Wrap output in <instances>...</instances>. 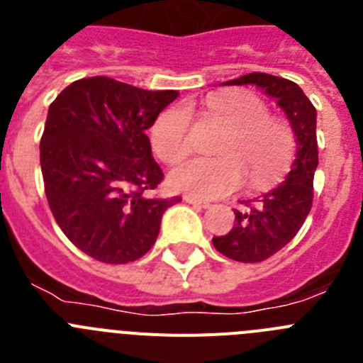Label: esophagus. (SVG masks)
Segmentation results:
<instances>
[{"mask_svg": "<svg viewBox=\"0 0 363 363\" xmlns=\"http://www.w3.org/2000/svg\"><path fill=\"white\" fill-rule=\"evenodd\" d=\"M184 200L187 201V203L194 205V207H200V209H207V207L211 205L207 200H200V198H194V196H184Z\"/></svg>", "mask_w": 363, "mask_h": 363, "instance_id": "obj_1", "label": "esophagus"}]
</instances>
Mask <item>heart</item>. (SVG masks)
<instances>
[{
  "instance_id": "obj_1",
  "label": "heart",
  "mask_w": 363,
  "mask_h": 363,
  "mask_svg": "<svg viewBox=\"0 0 363 363\" xmlns=\"http://www.w3.org/2000/svg\"><path fill=\"white\" fill-rule=\"evenodd\" d=\"M205 108L227 123L218 158H192L171 172L174 191L194 198H220L238 191L245 178L262 191L281 178L293 156L289 127L267 114V105L249 91L211 94ZM191 112L184 107L163 111L150 129V145L162 162L178 163L191 152Z\"/></svg>"
}]
</instances>
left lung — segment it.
I'll use <instances>...</instances> for the list:
<instances>
[{
    "label": "left lung",
    "mask_w": 363,
    "mask_h": 363,
    "mask_svg": "<svg viewBox=\"0 0 363 363\" xmlns=\"http://www.w3.org/2000/svg\"><path fill=\"white\" fill-rule=\"evenodd\" d=\"M256 85L277 99L296 134V158L289 174L259 200L242 201L236 223L225 236H214L216 251L236 262L258 264L277 255L296 236L313 205V179L318 167L316 108L300 86L272 74L251 72L221 85Z\"/></svg>",
    "instance_id": "left-lung-1"
}]
</instances>
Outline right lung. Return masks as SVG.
<instances>
[{"instance_id": "1", "label": "right lung", "mask_w": 363, "mask_h": 363, "mask_svg": "<svg viewBox=\"0 0 363 363\" xmlns=\"http://www.w3.org/2000/svg\"><path fill=\"white\" fill-rule=\"evenodd\" d=\"M176 91H143L107 76L70 83L49 107L40 143L47 201L67 238L104 264L154 245L167 207L145 198L163 179L145 134Z\"/></svg>"}]
</instances>
